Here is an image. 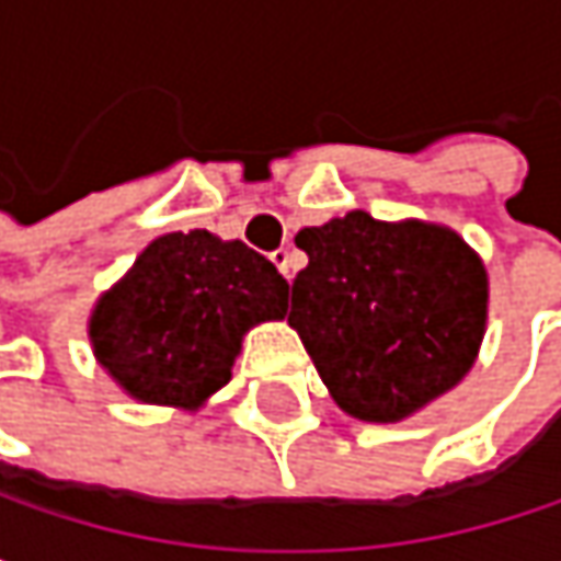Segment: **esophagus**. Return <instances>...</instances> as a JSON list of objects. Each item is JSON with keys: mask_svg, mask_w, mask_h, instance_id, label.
<instances>
[{"mask_svg": "<svg viewBox=\"0 0 561 561\" xmlns=\"http://www.w3.org/2000/svg\"><path fill=\"white\" fill-rule=\"evenodd\" d=\"M270 260L276 263V270H279L285 279H291V276H295V256H291V250L279 247V250H276V253H273Z\"/></svg>", "mask_w": 561, "mask_h": 561, "instance_id": "esophagus-1", "label": "esophagus"}]
</instances>
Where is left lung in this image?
<instances>
[{
    "label": "left lung",
    "instance_id": "8db88e82",
    "mask_svg": "<svg viewBox=\"0 0 561 561\" xmlns=\"http://www.w3.org/2000/svg\"><path fill=\"white\" fill-rule=\"evenodd\" d=\"M295 243L308 266L291 282L288 324L347 415L402 422L471 374L491 282L461 233L351 210Z\"/></svg>",
    "mask_w": 561,
    "mask_h": 561
}]
</instances>
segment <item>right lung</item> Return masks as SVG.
<instances>
[{
	"mask_svg": "<svg viewBox=\"0 0 561 561\" xmlns=\"http://www.w3.org/2000/svg\"><path fill=\"white\" fill-rule=\"evenodd\" d=\"M285 308L288 282L243 240L165 233L96 298L87 337L129 399L197 412L230 383L243 337Z\"/></svg>",
	"mask_w": 561,
	"mask_h": 561,
	"instance_id": "add662e5",
	"label": "right lung"
}]
</instances>
